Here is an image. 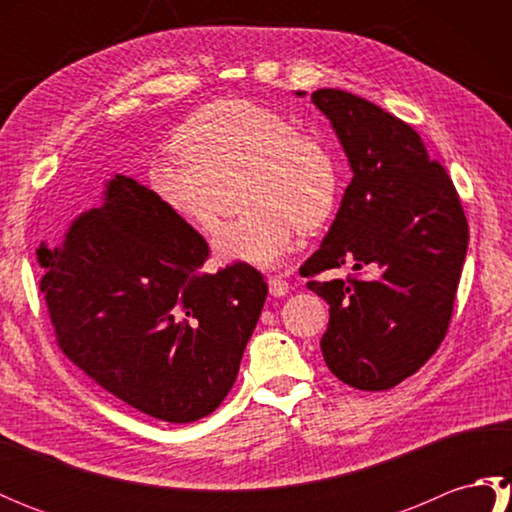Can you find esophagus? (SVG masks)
Instances as JSON below:
<instances>
[{
    "label": "esophagus",
    "instance_id": "obj_1",
    "mask_svg": "<svg viewBox=\"0 0 512 512\" xmlns=\"http://www.w3.org/2000/svg\"><path fill=\"white\" fill-rule=\"evenodd\" d=\"M268 290L273 297H286L288 295V281L284 277H268Z\"/></svg>",
    "mask_w": 512,
    "mask_h": 512
}]
</instances>
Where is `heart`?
Masks as SVG:
<instances>
[{"label": "heart", "mask_w": 512, "mask_h": 512, "mask_svg": "<svg viewBox=\"0 0 512 512\" xmlns=\"http://www.w3.org/2000/svg\"><path fill=\"white\" fill-rule=\"evenodd\" d=\"M178 154L154 160L149 184L169 211L202 233L220 217L224 187L239 182L246 213L213 237L222 262L273 268L303 231L321 226L339 198V169L317 136L253 101L226 99L202 107L176 134Z\"/></svg>", "instance_id": "heart-1"}]
</instances>
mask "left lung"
I'll return each instance as SVG.
<instances>
[{
  "label": "left lung",
  "mask_w": 512,
  "mask_h": 512,
  "mask_svg": "<svg viewBox=\"0 0 512 512\" xmlns=\"http://www.w3.org/2000/svg\"><path fill=\"white\" fill-rule=\"evenodd\" d=\"M312 103L330 118L354 178L303 277L345 264L363 270L306 284L330 306L321 352L345 385L391 389L447 336L469 224L449 173L416 129L343 90L312 92Z\"/></svg>",
  "instance_id": "obj_1"
}]
</instances>
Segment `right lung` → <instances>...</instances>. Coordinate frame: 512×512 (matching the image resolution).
<instances>
[{
	"label": "right lung",
	"mask_w": 512,
	"mask_h": 512,
	"mask_svg": "<svg viewBox=\"0 0 512 512\" xmlns=\"http://www.w3.org/2000/svg\"><path fill=\"white\" fill-rule=\"evenodd\" d=\"M209 244L154 191L127 176L76 217L63 244L37 248L59 350L96 385L165 422L222 405L268 286L231 264L204 273Z\"/></svg>",
	"instance_id": "obj_1"
}]
</instances>
